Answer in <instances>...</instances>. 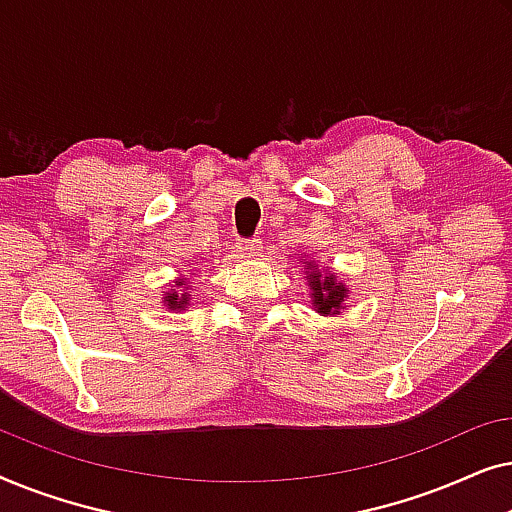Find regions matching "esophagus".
I'll return each instance as SVG.
<instances>
[{
  "instance_id": "esophagus-1",
  "label": "esophagus",
  "mask_w": 512,
  "mask_h": 512,
  "mask_svg": "<svg viewBox=\"0 0 512 512\" xmlns=\"http://www.w3.org/2000/svg\"><path fill=\"white\" fill-rule=\"evenodd\" d=\"M235 249H237V254H240V256H244V258H251V256H258V254H261L263 244L258 242V240H237Z\"/></svg>"
}]
</instances>
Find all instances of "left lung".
Masks as SVG:
<instances>
[{
  "mask_svg": "<svg viewBox=\"0 0 512 512\" xmlns=\"http://www.w3.org/2000/svg\"><path fill=\"white\" fill-rule=\"evenodd\" d=\"M307 270H312L310 286H312V305L317 307L321 314H335L342 307L347 289L340 282H335V275H319L317 265L307 263Z\"/></svg>",
  "mask_w": 512,
  "mask_h": 512,
  "instance_id": "1",
  "label": "left lung"
}]
</instances>
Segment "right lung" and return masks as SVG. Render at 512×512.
<instances>
[{
	"instance_id": "1",
	"label": "right lung",
	"mask_w": 512,
	"mask_h": 512,
	"mask_svg": "<svg viewBox=\"0 0 512 512\" xmlns=\"http://www.w3.org/2000/svg\"><path fill=\"white\" fill-rule=\"evenodd\" d=\"M177 286H184V282H177ZM186 300H188L186 293H179V291L165 293V303H167V307H170V310H184Z\"/></svg>"
}]
</instances>
